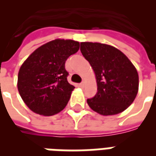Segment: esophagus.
Listing matches in <instances>:
<instances>
[{
  "label": "esophagus",
  "mask_w": 156,
  "mask_h": 156,
  "mask_svg": "<svg viewBox=\"0 0 156 156\" xmlns=\"http://www.w3.org/2000/svg\"><path fill=\"white\" fill-rule=\"evenodd\" d=\"M79 86H80L81 88H83V87H84V83H83V82H82L81 83H79Z\"/></svg>",
  "instance_id": "1"
}]
</instances>
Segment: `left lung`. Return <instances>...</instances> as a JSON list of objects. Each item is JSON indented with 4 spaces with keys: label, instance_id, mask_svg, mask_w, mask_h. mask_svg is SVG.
Returning <instances> with one entry per match:
<instances>
[{
    "label": "left lung",
    "instance_id": "1",
    "mask_svg": "<svg viewBox=\"0 0 156 156\" xmlns=\"http://www.w3.org/2000/svg\"><path fill=\"white\" fill-rule=\"evenodd\" d=\"M80 51L96 76L98 92L88 98V106L102 115H114L134 102L139 75L133 63L119 49L98 42H81Z\"/></svg>",
    "mask_w": 156,
    "mask_h": 156
}]
</instances>
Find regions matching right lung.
Here are the masks:
<instances>
[{
  "instance_id": "add662e5",
  "label": "right lung",
  "mask_w": 156,
  "mask_h": 156,
  "mask_svg": "<svg viewBox=\"0 0 156 156\" xmlns=\"http://www.w3.org/2000/svg\"><path fill=\"white\" fill-rule=\"evenodd\" d=\"M78 49V41L56 39L36 49L23 62L17 88L32 111L51 116L66 107L74 86L68 82L65 62Z\"/></svg>"
}]
</instances>
